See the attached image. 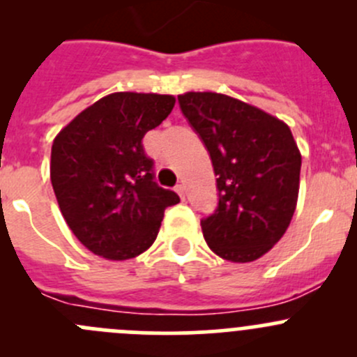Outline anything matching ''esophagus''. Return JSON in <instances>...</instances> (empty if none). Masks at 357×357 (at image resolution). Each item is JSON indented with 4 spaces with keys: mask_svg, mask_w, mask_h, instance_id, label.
<instances>
[{
    "mask_svg": "<svg viewBox=\"0 0 357 357\" xmlns=\"http://www.w3.org/2000/svg\"><path fill=\"white\" fill-rule=\"evenodd\" d=\"M176 192H178V195L181 197V199H185V193H186L185 185H176Z\"/></svg>",
    "mask_w": 357,
    "mask_h": 357,
    "instance_id": "1",
    "label": "esophagus"
}]
</instances>
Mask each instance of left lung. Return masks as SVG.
<instances>
[{"mask_svg": "<svg viewBox=\"0 0 357 357\" xmlns=\"http://www.w3.org/2000/svg\"><path fill=\"white\" fill-rule=\"evenodd\" d=\"M178 102L218 176V207L200 221L205 242L226 261H255L285 235L297 205L302 157L290 128L221 93Z\"/></svg>", "mask_w": 357, "mask_h": 357, "instance_id": "obj_1", "label": "left lung"}]
</instances>
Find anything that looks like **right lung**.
Instances as JSON below:
<instances>
[{
  "mask_svg": "<svg viewBox=\"0 0 357 357\" xmlns=\"http://www.w3.org/2000/svg\"><path fill=\"white\" fill-rule=\"evenodd\" d=\"M174 103L171 95L112 93L56 135L53 192L68 228L93 254L110 261L139 255L155 242L165 208L179 202L153 181L142 143Z\"/></svg>",
  "mask_w": 357,
  "mask_h": 357,
  "instance_id": "add662e5",
  "label": "right lung"
}]
</instances>
